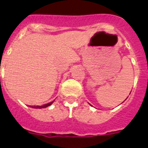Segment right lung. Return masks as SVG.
I'll use <instances>...</instances> for the list:
<instances>
[{
	"label": "right lung",
	"instance_id": "obj_1",
	"mask_svg": "<svg viewBox=\"0 0 148 148\" xmlns=\"http://www.w3.org/2000/svg\"><path fill=\"white\" fill-rule=\"evenodd\" d=\"M53 101H52V102H49L48 103V104H44V105L42 106H32V108H38V109H41V108H47L48 106L51 105V104H53Z\"/></svg>",
	"mask_w": 148,
	"mask_h": 148
}]
</instances>
